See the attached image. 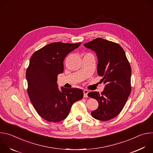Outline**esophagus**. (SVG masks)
I'll list each match as a JSON object with an SVG mask.
<instances>
[{"label":"esophagus","mask_w":153,"mask_h":153,"mask_svg":"<svg viewBox=\"0 0 153 153\" xmlns=\"http://www.w3.org/2000/svg\"><path fill=\"white\" fill-rule=\"evenodd\" d=\"M88 91L87 90H83V97H88Z\"/></svg>","instance_id":"1"}]
</instances>
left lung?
Wrapping results in <instances>:
<instances>
[{
  "mask_svg": "<svg viewBox=\"0 0 153 153\" xmlns=\"http://www.w3.org/2000/svg\"><path fill=\"white\" fill-rule=\"evenodd\" d=\"M84 46L96 52L97 73L102 77L100 82L105 84L100 94L96 91L88 94L99 103L91 116L99 120L107 121L119 115L127 101L131 91V68L124 50L118 43L97 38Z\"/></svg>",
  "mask_w": 153,
  "mask_h": 153,
  "instance_id": "8db88e82",
  "label": "left lung"
}]
</instances>
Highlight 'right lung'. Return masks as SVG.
<instances>
[{"label":"right lung","mask_w":153,"mask_h":153,"mask_svg":"<svg viewBox=\"0 0 153 153\" xmlns=\"http://www.w3.org/2000/svg\"><path fill=\"white\" fill-rule=\"evenodd\" d=\"M81 43L54 42L36 51L30 58L26 72L28 94L32 104L43 119L58 122L66 118L73 104L83 98L79 88H58L57 76L63 72V60Z\"/></svg>","instance_id":"1"}]
</instances>
